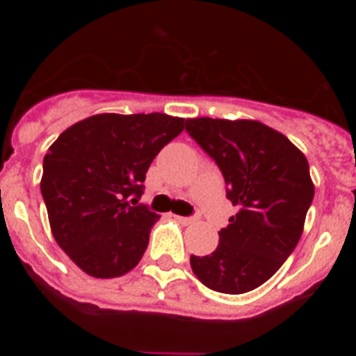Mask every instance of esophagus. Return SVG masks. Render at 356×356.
<instances>
[{"label": "esophagus", "mask_w": 356, "mask_h": 356, "mask_svg": "<svg viewBox=\"0 0 356 356\" xmlns=\"http://www.w3.org/2000/svg\"><path fill=\"white\" fill-rule=\"evenodd\" d=\"M176 221H180L181 225H193L196 221V217H184V216H175Z\"/></svg>", "instance_id": "esophagus-1"}]
</instances>
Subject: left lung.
I'll use <instances>...</instances> for the list:
<instances>
[{"label":"left lung","mask_w":356,"mask_h":356,"mask_svg":"<svg viewBox=\"0 0 356 356\" xmlns=\"http://www.w3.org/2000/svg\"><path fill=\"white\" fill-rule=\"evenodd\" d=\"M188 135L216 160L237 209L216 251L191 257L201 284L244 294L266 284L298 246L314 200L307 156L284 134L251 119L197 118Z\"/></svg>","instance_id":"8db88e82"}]
</instances>
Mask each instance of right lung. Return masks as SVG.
<instances>
[{"mask_svg":"<svg viewBox=\"0 0 356 356\" xmlns=\"http://www.w3.org/2000/svg\"><path fill=\"white\" fill-rule=\"evenodd\" d=\"M168 114H96L58 135L40 193L56 244L94 278H118L143 259L160 216L137 205L151 162L184 131Z\"/></svg>","mask_w":356,"mask_h":356,"instance_id":"1","label":"right lung"}]
</instances>
